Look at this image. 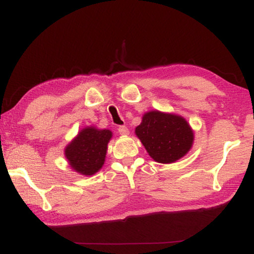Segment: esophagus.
<instances>
[{"mask_svg": "<svg viewBox=\"0 0 254 254\" xmlns=\"http://www.w3.org/2000/svg\"><path fill=\"white\" fill-rule=\"evenodd\" d=\"M118 132L120 135H128L129 134V130H128V128L126 126H119Z\"/></svg>", "mask_w": 254, "mask_h": 254, "instance_id": "1", "label": "esophagus"}]
</instances>
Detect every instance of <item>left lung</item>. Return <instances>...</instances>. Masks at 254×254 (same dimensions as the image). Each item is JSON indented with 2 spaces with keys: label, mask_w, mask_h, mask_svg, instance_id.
<instances>
[{
  "label": "left lung",
  "mask_w": 254,
  "mask_h": 254,
  "mask_svg": "<svg viewBox=\"0 0 254 254\" xmlns=\"http://www.w3.org/2000/svg\"><path fill=\"white\" fill-rule=\"evenodd\" d=\"M135 134L154 161L173 163L190 150L194 134L181 116L150 111L143 116Z\"/></svg>",
  "instance_id": "8db88e82"
}]
</instances>
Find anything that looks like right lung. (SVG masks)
Segmentation results:
<instances>
[{
	"label": "right lung",
	"mask_w": 254,
	"mask_h": 254,
	"mask_svg": "<svg viewBox=\"0 0 254 254\" xmlns=\"http://www.w3.org/2000/svg\"><path fill=\"white\" fill-rule=\"evenodd\" d=\"M111 137L112 132L109 129L84 128L65 147L64 154L70 167L85 176L97 173L104 165L108 143Z\"/></svg>",
	"instance_id": "right-lung-1"
}]
</instances>
